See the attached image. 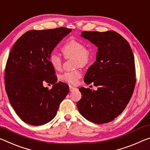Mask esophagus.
<instances>
[{"label":"esophagus","instance_id":"34e87169","mask_svg":"<svg viewBox=\"0 0 150 150\" xmlns=\"http://www.w3.org/2000/svg\"><path fill=\"white\" fill-rule=\"evenodd\" d=\"M76 89V88L75 87H73L71 86V85H69V91H73V90H75Z\"/></svg>","mask_w":150,"mask_h":150}]
</instances>
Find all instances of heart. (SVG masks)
<instances>
[{
	"label": "heart",
	"mask_w": 150,
	"mask_h": 150,
	"mask_svg": "<svg viewBox=\"0 0 150 150\" xmlns=\"http://www.w3.org/2000/svg\"><path fill=\"white\" fill-rule=\"evenodd\" d=\"M61 51L66 59L74 58L75 67H83L90 62L92 58V50L85 47L83 42L76 39L66 42L61 47ZM49 62L56 70L62 67L63 60L59 54L51 53L49 57ZM82 73L79 69L65 72L61 75V79L71 85H77L81 77Z\"/></svg>",
	"instance_id": "b5f03b06"
}]
</instances>
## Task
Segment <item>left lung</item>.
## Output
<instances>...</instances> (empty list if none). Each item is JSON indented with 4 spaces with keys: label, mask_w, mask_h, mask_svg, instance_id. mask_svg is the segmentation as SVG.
Masks as SVG:
<instances>
[{
    "label": "left lung",
    "mask_w": 150,
    "mask_h": 150,
    "mask_svg": "<svg viewBox=\"0 0 150 150\" xmlns=\"http://www.w3.org/2000/svg\"><path fill=\"white\" fill-rule=\"evenodd\" d=\"M81 36L98 47L96 61L85 75L86 84L96 91L81 87V98L77 103L79 113L97 124L110 122L124 110L135 85L134 54L126 40L113 30L83 31Z\"/></svg>",
    "instance_id": "obj_1"
}]
</instances>
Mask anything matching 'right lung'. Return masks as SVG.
I'll list each match as a JSON object with an SVG mask.
<instances>
[{"label": "right lung", "instance_id": "right-lung-1", "mask_svg": "<svg viewBox=\"0 0 150 150\" xmlns=\"http://www.w3.org/2000/svg\"><path fill=\"white\" fill-rule=\"evenodd\" d=\"M71 30L66 27L28 30L11 49L4 73L6 92L16 113L28 124L41 125L51 121L68 94L67 84L56 83L49 57ZM45 82L53 87L44 88Z\"/></svg>", "mask_w": 150, "mask_h": 150}]
</instances>
